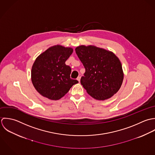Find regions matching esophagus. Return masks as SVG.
<instances>
[{"label": "esophagus", "instance_id": "obj_1", "mask_svg": "<svg viewBox=\"0 0 155 155\" xmlns=\"http://www.w3.org/2000/svg\"><path fill=\"white\" fill-rule=\"evenodd\" d=\"M80 79H81V77H78L77 78V80L80 82Z\"/></svg>", "mask_w": 155, "mask_h": 155}]
</instances>
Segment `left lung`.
Listing matches in <instances>:
<instances>
[{
	"label": "left lung",
	"mask_w": 155,
	"mask_h": 155,
	"mask_svg": "<svg viewBox=\"0 0 155 155\" xmlns=\"http://www.w3.org/2000/svg\"><path fill=\"white\" fill-rule=\"evenodd\" d=\"M75 52L86 72L81 84L96 100L111 97L120 89L124 71L119 59L112 51L94 45H80Z\"/></svg>",
	"instance_id": "left-lung-1"
}]
</instances>
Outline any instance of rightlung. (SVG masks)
Returning a JSON list of instances; mask_svg holds the SVG:
<instances>
[{"label": "right lung", "mask_w": 155, "mask_h": 155, "mask_svg": "<svg viewBox=\"0 0 155 155\" xmlns=\"http://www.w3.org/2000/svg\"><path fill=\"white\" fill-rule=\"evenodd\" d=\"M72 52L71 47L56 45L37 57L31 67V80L40 94L51 100H59L78 83L71 78V67L65 64Z\"/></svg>", "instance_id": "add662e5"}]
</instances>
